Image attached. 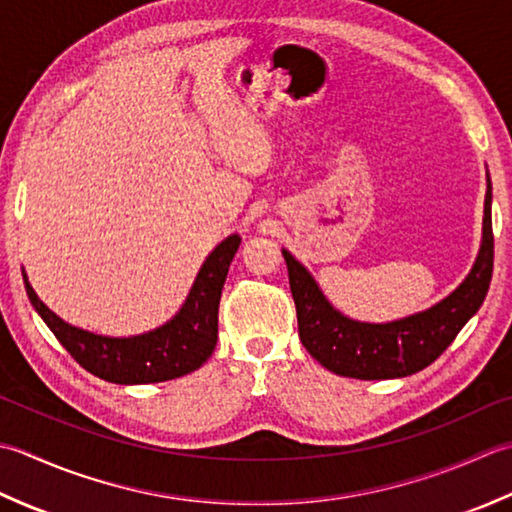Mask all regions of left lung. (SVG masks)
<instances>
[{"mask_svg": "<svg viewBox=\"0 0 512 512\" xmlns=\"http://www.w3.org/2000/svg\"><path fill=\"white\" fill-rule=\"evenodd\" d=\"M486 181L482 247L471 274L451 296L409 318L371 325L342 316L331 307L314 276L283 249L291 296L296 302L300 342L322 367L344 378L389 380L422 371L442 356L482 307L493 278V187L490 176Z\"/></svg>", "mask_w": 512, "mask_h": 512, "instance_id": "1", "label": "left lung"}]
</instances>
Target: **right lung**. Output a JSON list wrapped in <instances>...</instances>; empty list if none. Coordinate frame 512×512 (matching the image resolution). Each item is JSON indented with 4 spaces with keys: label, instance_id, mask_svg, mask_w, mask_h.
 Returning a JSON list of instances; mask_svg holds the SVG:
<instances>
[{
    "label": "right lung",
    "instance_id": "right-lung-1",
    "mask_svg": "<svg viewBox=\"0 0 512 512\" xmlns=\"http://www.w3.org/2000/svg\"><path fill=\"white\" fill-rule=\"evenodd\" d=\"M238 245V234L216 245L198 271L179 314L159 329L130 338L99 336L68 325L39 300L24 271L22 276L35 311L83 369L114 384L165 382L196 371L212 356L218 338V302Z\"/></svg>",
    "mask_w": 512,
    "mask_h": 512
}]
</instances>
